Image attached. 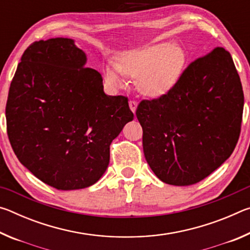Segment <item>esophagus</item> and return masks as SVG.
<instances>
[{
    "label": "esophagus",
    "mask_w": 250,
    "mask_h": 250,
    "mask_svg": "<svg viewBox=\"0 0 250 250\" xmlns=\"http://www.w3.org/2000/svg\"><path fill=\"white\" fill-rule=\"evenodd\" d=\"M129 107L131 109V111L134 113L135 110H137V107H138V103L135 100H130L129 101Z\"/></svg>",
    "instance_id": "obj_1"
}]
</instances>
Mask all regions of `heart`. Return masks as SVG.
<instances>
[{"mask_svg": "<svg viewBox=\"0 0 250 250\" xmlns=\"http://www.w3.org/2000/svg\"><path fill=\"white\" fill-rule=\"evenodd\" d=\"M186 64L184 50L172 43H160L130 50L116 62L104 67V79L110 86L124 88L126 76L137 78L138 88L147 97L167 94L179 83Z\"/></svg>", "mask_w": 250, "mask_h": 250, "instance_id": "heart-1", "label": "heart"}]
</instances>
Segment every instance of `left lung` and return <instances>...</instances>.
<instances>
[{"mask_svg": "<svg viewBox=\"0 0 250 250\" xmlns=\"http://www.w3.org/2000/svg\"><path fill=\"white\" fill-rule=\"evenodd\" d=\"M243 109V87L230 54L216 47L197 58L172 90L138 105L151 170L176 186L205 179L234 151Z\"/></svg>", "mask_w": 250, "mask_h": 250, "instance_id": "left-lung-1", "label": "left lung"}]
</instances>
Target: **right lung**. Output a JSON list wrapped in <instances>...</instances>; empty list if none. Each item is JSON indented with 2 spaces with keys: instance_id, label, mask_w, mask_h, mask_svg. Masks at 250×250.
<instances>
[{
  "instance_id": "right-lung-1",
  "label": "right lung",
  "mask_w": 250,
  "mask_h": 250,
  "mask_svg": "<svg viewBox=\"0 0 250 250\" xmlns=\"http://www.w3.org/2000/svg\"><path fill=\"white\" fill-rule=\"evenodd\" d=\"M74 40L34 42L25 50L6 103L7 135L20 162L62 191L95 184L110 145L133 120L128 98L108 96Z\"/></svg>"
}]
</instances>
